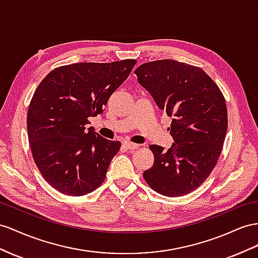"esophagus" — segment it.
Instances as JSON below:
<instances>
[{
	"label": "esophagus",
	"mask_w": 258,
	"mask_h": 258,
	"mask_svg": "<svg viewBox=\"0 0 258 258\" xmlns=\"http://www.w3.org/2000/svg\"><path fill=\"white\" fill-rule=\"evenodd\" d=\"M124 146H125V148L130 149V150H134V149H137L138 147H140L137 144H134V143H132V142H125L124 143Z\"/></svg>",
	"instance_id": "34e87169"
}]
</instances>
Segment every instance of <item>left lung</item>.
<instances>
[{"mask_svg": "<svg viewBox=\"0 0 258 258\" xmlns=\"http://www.w3.org/2000/svg\"><path fill=\"white\" fill-rule=\"evenodd\" d=\"M134 73L159 109L172 117L168 130L174 140L167 151L150 145L155 161L144 179L161 195H186L202 185L219 159L228 128L226 100L210 76L187 63L153 61Z\"/></svg>", "mask_w": 258, "mask_h": 258, "instance_id": "obj_1", "label": "left lung"}]
</instances>
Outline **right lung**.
<instances>
[{
    "label": "right lung",
    "mask_w": 258,
    "mask_h": 258,
    "mask_svg": "<svg viewBox=\"0 0 258 258\" xmlns=\"http://www.w3.org/2000/svg\"><path fill=\"white\" fill-rule=\"evenodd\" d=\"M136 62L64 65L39 84L27 113L30 149L43 179L60 193L83 196L103 183L121 143L88 128V118L102 113Z\"/></svg>",
    "instance_id": "add662e5"
}]
</instances>
